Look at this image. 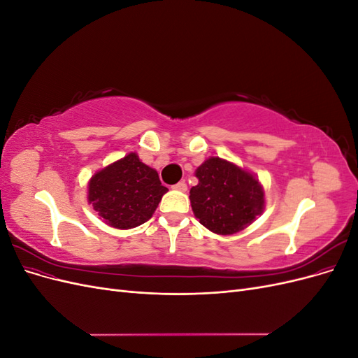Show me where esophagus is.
Instances as JSON below:
<instances>
[{
    "label": "esophagus",
    "mask_w": 358,
    "mask_h": 358,
    "mask_svg": "<svg viewBox=\"0 0 358 358\" xmlns=\"http://www.w3.org/2000/svg\"><path fill=\"white\" fill-rule=\"evenodd\" d=\"M173 188H175V189H178V191H182V192H185L187 191V183L185 182H178L176 183V185H173Z\"/></svg>",
    "instance_id": "34e87169"
}]
</instances>
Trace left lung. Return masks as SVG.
Masks as SVG:
<instances>
[{
	"mask_svg": "<svg viewBox=\"0 0 358 358\" xmlns=\"http://www.w3.org/2000/svg\"><path fill=\"white\" fill-rule=\"evenodd\" d=\"M199 185L189 191L194 215L206 229L229 236L252 224L264 208L259 182L241 167L221 158H209L197 169Z\"/></svg>",
	"mask_w": 358,
	"mask_h": 358,
	"instance_id": "8db88e82",
	"label": "left lung"
}]
</instances>
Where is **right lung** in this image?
<instances>
[{
    "instance_id": "obj_1",
    "label": "right lung",
    "mask_w": 358,
    "mask_h": 358,
    "mask_svg": "<svg viewBox=\"0 0 358 358\" xmlns=\"http://www.w3.org/2000/svg\"><path fill=\"white\" fill-rule=\"evenodd\" d=\"M88 200L100 218L119 230L142 225L169 191L158 173L143 164L137 154H128L90 180Z\"/></svg>"
}]
</instances>
